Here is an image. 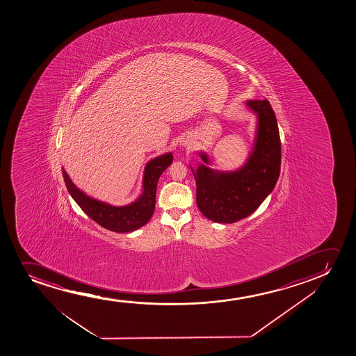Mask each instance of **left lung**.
Wrapping results in <instances>:
<instances>
[{
	"mask_svg": "<svg viewBox=\"0 0 356 356\" xmlns=\"http://www.w3.org/2000/svg\"><path fill=\"white\" fill-rule=\"evenodd\" d=\"M258 117L253 149L243 166L234 171L214 170L200 164L192 169L197 185V205L205 218L232 224L253 214L273 192L281 170V140L277 120L268 99L245 103ZM209 164V156L200 152Z\"/></svg>",
	"mask_w": 356,
	"mask_h": 356,
	"instance_id": "obj_1",
	"label": "left lung"
}]
</instances>
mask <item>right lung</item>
Returning a JSON list of instances; mask_svg holds the SVG:
<instances>
[{
    "label": "right lung",
    "instance_id": "add662e5",
    "mask_svg": "<svg viewBox=\"0 0 356 356\" xmlns=\"http://www.w3.org/2000/svg\"><path fill=\"white\" fill-rule=\"evenodd\" d=\"M171 161L172 153H165L148 161L143 174L142 195L131 204L124 207H114L101 200H93L74 185L64 168L62 172L67 190L85 214L104 229H111L113 232L125 234L140 229L151 220L156 209L158 180L163 171L166 170V168L170 165Z\"/></svg>",
    "mask_w": 356,
    "mask_h": 356
}]
</instances>
